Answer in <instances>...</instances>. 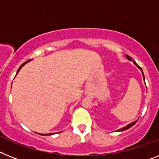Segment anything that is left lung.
<instances>
[{
	"mask_svg": "<svg viewBox=\"0 0 159 159\" xmlns=\"http://www.w3.org/2000/svg\"><path fill=\"white\" fill-rule=\"evenodd\" d=\"M126 57H127V59H128V60H129V61H133V63H134L135 65H136V66H137V67H138L139 69H140V70H141V72H142L143 79H144V80H145V75H144V73H143V70H142V69H141V68L140 67V66H139L137 65V64H136V61H135L134 60H132V57H129V56H128V55H126ZM137 120H138V119H137ZM137 120H136V121H134V122H132V123H131V124H128V125H127V126H125V127H124V128H120V129L117 130V131H118V132H123V131H125V130L128 129V128H131V127H132V126L134 125V124H136V122H137Z\"/></svg>",
	"mask_w": 159,
	"mask_h": 159,
	"instance_id": "obj_1",
	"label": "left lung"
}]
</instances>
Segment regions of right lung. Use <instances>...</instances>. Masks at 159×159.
Here are the masks:
<instances>
[{
  "mask_svg": "<svg viewBox=\"0 0 159 159\" xmlns=\"http://www.w3.org/2000/svg\"><path fill=\"white\" fill-rule=\"evenodd\" d=\"M29 61H31V60H29ZM26 61V62H24V63H23V65L21 66L20 67L18 68V70H17V73H16V75H18V72H19V70H20V69H21V68L23 67V66H24L25 64H26V63H27V62H28V61ZM11 87H12V85H11ZM53 134H54V133H49V134H40V135H42V136H48V135H53Z\"/></svg>",
  "mask_w": 159,
  "mask_h": 159,
  "instance_id": "1",
  "label": "right lung"
}]
</instances>
